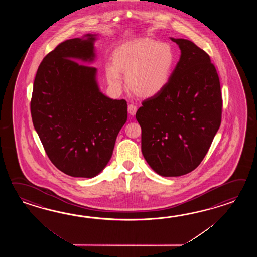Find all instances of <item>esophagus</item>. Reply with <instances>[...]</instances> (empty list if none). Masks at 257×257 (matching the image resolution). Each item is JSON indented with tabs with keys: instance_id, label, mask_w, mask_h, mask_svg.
Wrapping results in <instances>:
<instances>
[{
	"instance_id": "1",
	"label": "esophagus",
	"mask_w": 257,
	"mask_h": 257,
	"mask_svg": "<svg viewBox=\"0 0 257 257\" xmlns=\"http://www.w3.org/2000/svg\"><path fill=\"white\" fill-rule=\"evenodd\" d=\"M127 111L131 115H134L136 114L137 112V106L134 104H130L127 106Z\"/></svg>"
}]
</instances>
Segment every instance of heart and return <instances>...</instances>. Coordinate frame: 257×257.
<instances>
[{
	"instance_id": "1",
	"label": "heart",
	"mask_w": 257,
	"mask_h": 257,
	"mask_svg": "<svg viewBox=\"0 0 257 257\" xmlns=\"http://www.w3.org/2000/svg\"><path fill=\"white\" fill-rule=\"evenodd\" d=\"M175 56L171 45L151 39L123 44L113 53V64L106 67V79L112 87H122L120 72L126 74L128 89L142 97H153L169 82Z\"/></svg>"
}]
</instances>
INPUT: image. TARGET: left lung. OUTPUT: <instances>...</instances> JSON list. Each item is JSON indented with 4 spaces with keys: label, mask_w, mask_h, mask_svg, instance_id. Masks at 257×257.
<instances>
[{
    "label": "left lung",
    "mask_w": 257,
    "mask_h": 257,
    "mask_svg": "<svg viewBox=\"0 0 257 257\" xmlns=\"http://www.w3.org/2000/svg\"><path fill=\"white\" fill-rule=\"evenodd\" d=\"M171 39L180 48V60L166 87L144 100L136 114L144 158L168 177L186 175L200 164L222 114L219 78L209 55L190 40Z\"/></svg>",
    "instance_id": "obj_1"
}]
</instances>
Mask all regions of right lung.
<instances>
[{"instance_id": "1", "label": "right lung", "mask_w": 257, "mask_h": 257, "mask_svg": "<svg viewBox=\"0 0 257 257\" xmlns=\"http://www.w3.org/2000/svg\"><path fill=\"white\" fill-rule=\"evenodd\" d=\"M68 39L41 61L30 110L34 127L51 163L73 177L92 178L104 169L126 123V100L99 91L93 61L95 38Z\"/></svg>"}]
</instances>
